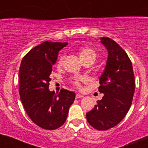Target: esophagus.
I'll return each mask as SVG.
<instances>
[{"mask_svg":"<svg viewBox=\"0 0 148 148\" xmlns=\"http://www.w3.org/2000/svg\"><path fill=\"white\" fill-rule=\"evenodd\" d=\"M84 96L82 95H81V94H76V95H75V98L76 99H81V98H83Z\"/></svg>","mask_w":148,"mask_h":148,"instance_id":"34e87169","label":"esophagus"}]
</instances>
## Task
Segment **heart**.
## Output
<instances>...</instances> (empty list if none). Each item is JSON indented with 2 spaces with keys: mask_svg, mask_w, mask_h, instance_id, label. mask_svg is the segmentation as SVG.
<instances>
[{
  "mask_svg": "<svg viewBox=\"0 0 148 148\" xmlns=\"http://www.w3.org/2000/svg\"><path fill=\"white\" fill-rule=\"evenodd\" d=\"M79 56H80V58L82 60V61L88 59H91L94 61L95 60V58H96V53H95V51L94 49H91V48H83V49H82L80 50ZM64 60V56L62 55V56H61L59 59H58V64H62ZM82 80V78H73V82L75 85L79 86V84H80V82Z\"/></svg>",
  "mask_w": 148,
  "mask_h": 148,
  "instance_id": "1",
  "label": "heart"
}]
</instances>
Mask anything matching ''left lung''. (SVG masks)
Here are the masks:
<instances>
[{"instance_id": "1", "label": "left lung", "mask_w": 148, "mask_h": 148, "mask_svg": "<svg viewBox=\"0 0 148 148\" xmlns=\"http://www.w3.org/2000/svg\"><path fill=\"white\" fill-rule=\"evenodd\" d=\"M99 42L108 51L105 67L99 78V91L104 96L86 116L92 127L106 130L118 125L130 110L135 91V78L126 52L109 38H100Z\"/></svg>"}]
</instances>
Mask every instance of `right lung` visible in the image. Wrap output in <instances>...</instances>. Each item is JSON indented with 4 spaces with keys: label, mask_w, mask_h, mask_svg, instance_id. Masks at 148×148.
<instances>
[{
    "label": "right lung",
    "mask_w": 148,
    "mask_h": 148,
    "mask_svg": "<svg viewBox=\"0 0 148 148\" xmlns=\"http://www.w3.org/2000/svg\"><path fill=\"white\" fill-rule=\"evenodd\" d=\"M67 42L44 41L23 57L18 79L21 100L35 124L46 130H56L65 122L75 93L61 89L58 94L49 89V75L58 53Z\"/></svg>",
    "instance_id": "add662e5"
}]
</instances>
